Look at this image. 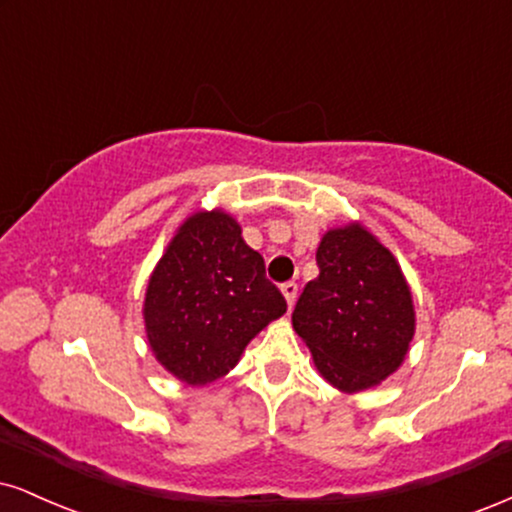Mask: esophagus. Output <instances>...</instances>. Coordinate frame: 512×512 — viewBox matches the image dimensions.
I'll use <instances>...</instances> for the list:
<instances>
[{"label":"esophagus","instance_id":"obj_1","mask_svg":"<svg viewBox=\"0 0 512 512\" xmlns=\"http://www.w3.org/2000/svg\"><path fill=\"white\" fill-rule=\"evenodd\" d=\"M296 294H299V287H296V282H285V285H282V296H285L289 308L294 306Z\"/></svg>","mask_w":512,"mask_h":512}]
</instances>
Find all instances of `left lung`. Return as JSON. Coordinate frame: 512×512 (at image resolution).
Masks as SVG:
<instances>
[{
	"instance_id": "left-lung-1",
	"label": "left lung",
	"mask_w": 512,
	"mask_h": 512,
	"mask_svg": "<svg viewBox=\"0 0 512 512\" xmlns=\"http://www.w3.org/2000/svg\"><path fill=\"white\" fill-rule=\"evenodd\" d=\"M320 275L292 313L315 370L344 394L377 387L406 361L415 306L394 254L353 220L330 227L315 251Z\"/></svg>"
}]
</instances>
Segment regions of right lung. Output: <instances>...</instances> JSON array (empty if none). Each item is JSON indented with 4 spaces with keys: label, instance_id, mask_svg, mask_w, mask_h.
<instances>
[{
    "label": "right lung",
    "instance_id": "1",
    "mask_svg": "<svg viewBox=\"0 0 512 512\" xmlns=\"http://www.w3.org/2000/svg\"><path fill=\"white\" fill-rule=\"evenodd\" d=\"M285 311L263 256L223 208L182 220L151 270L142 306L151 353L189 387L227 375L246 344Z\"/></svg>",
    "mask_w": 512,
    "mask_h": 512
}]
</instances>
